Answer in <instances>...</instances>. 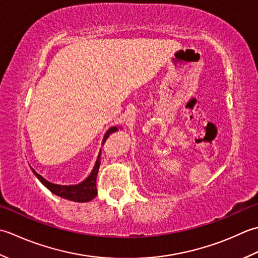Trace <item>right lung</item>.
<instances>
[{
  "instance_id": "obj_1",
  "label": "right lung",
  "mask_w": 258,
  "mask_h": 258,
  "mask_svg": "<svg viewBox=\"0 0 258 258\" xmlns=\"http://www.w3.org/2000/svg\"><path fill=\"white\" fill-rule=\"evenodd\" d=\"M117 127H112L110 128L106 135H104L103 138V144L104 141L107 140L108 137L111 135L114 131H117ZM100 155H101V151H100ZM100 155L98 157V159L96 161V165L93 167V170L90 173L85 181H82L81 183H78V185H73V186H62V185H55V183H52L48 180H45L43 177L40 176L38 172H35L33 169V173L36 176V178L43 183V185L49 189L50 191H52L56 196H60L62 198L69 199V201L72 202H77V203H87L90 202L92 199L98 195L97 192V175L99 171V167H100Z\"/></svg>"
}]
</instances>
